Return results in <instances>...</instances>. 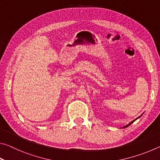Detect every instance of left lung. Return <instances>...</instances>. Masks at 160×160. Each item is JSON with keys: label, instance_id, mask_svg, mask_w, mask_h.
I'll list each match as a JSON object with an SVG mask.
<instances>
[{"label": "left lung", "instance_id": "1", "mask_svg": "<svg viewBox=\"0 0 160 160\" xmlns=\"http://www.w3.org/2000/svg\"><path fill=\"white\" fill-rule=\"evenodd\" d=\"M142 115H140V116H139V117H138V118H135V120H133V121H131V123H128V125H126V126H124V127H123V128H126V127H128V126H130V125H131V123H133V122H134V121H135V120H137V119H138V118H140V116H142Z\"/></svg>", "mask_w": 160, "mask_h": 160}]
</instances>
